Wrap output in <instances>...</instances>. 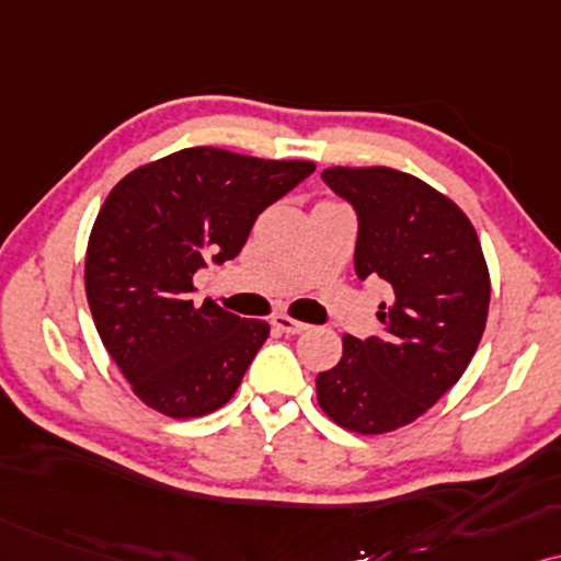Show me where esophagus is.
Masks as SVG:
<instances>
[{
	"label": "esophagus",
	"instance_id": "34e87169",
	"mask_svg": "<svg viewBox=\"0 0 561 561\" xmlns=\"http://www.w3.org/2000/svg\"><path fill=\"white\" fill-rule=\"evenodd\" d=\"M272 325L276 328V331H282V333H302V331H308V323L289 318V316H285V312L274 316L272 318Z\"/></svg>",
	"mask_w": 561,
	"mask_h": 561
}]
</instances>
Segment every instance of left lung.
<instances>
[{
	"mask_svg": "<svg viewBox=\"0 0 561 561\" xmlns=\"http://www.w3.org/2000/svg\"><path fill=\"white\" fill-rule=\"evenodd\" d=\"M325 184L358 215V279L379 276V339L343 335V356L316 379L318 405L341 428L377 436L436 405L472 362L488 323L490 272L461 207L390 167H331Z\"/></svg>",
	"mask_w": 561,
	"mask_h": 561,
	"instance_id": "obj_1",
	"label": "left lung"
}]
</instances>
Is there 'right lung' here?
<instances>
[{"label": "right lung", "instance_id": "1", "mask_svg": "<svg viewBox=\"0 0 561 561\" xmlns=\"http://www.w3.org/2000/svg\"><path fill=\"white\" fill-rule=\"evenodd\" d=\"M312 161H272L197 146L133 169L89 233L84 287L96 333L140 402L186 421L233 398L268 339L210 297L194 305V272L236 259L253 222Z\"/></svg>", "mask_w": 561, "mask_h": 561}]
</instances>
